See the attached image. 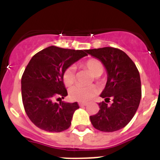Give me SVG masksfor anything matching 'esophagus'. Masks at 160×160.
Segmentation results:
<instances>
[{
    "label": "esophagus",
    "mask_w": 160,
    "mask_h": 160,
    "mask_svg": "<svg viewBox=\"0 0 160 160\" xmlns=\"http://www.w3.org/2000/svg\"><path fill=\"white\" fill-rule=\"evenodd\" d=\"M79 105H80V107H82V106H85V105H87V103H86V102H79Z\"/></svg>",
    "instance_id": "34e87169"
}]
</instances>
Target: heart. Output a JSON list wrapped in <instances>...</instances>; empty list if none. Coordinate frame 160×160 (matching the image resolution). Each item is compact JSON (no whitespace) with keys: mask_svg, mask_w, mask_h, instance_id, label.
<instances>
[{"mask_svg":"<svg viewBox=\"0 0 160 160\" xmlns=\"http://www.w3.org/2000/svg\"><path fill=\"white\" fill-rule=\"evenodd\" d=\"M82 67L88 70L93 77H98L103 72V65L98 59H89L81 64ZM62 80L66 87L72 85L75 81V72L72 67H68L62 73ZM97 93V89L95 86L80 87L74 86L69 90V98L74 101L84 102L90 100Z\"/></svg>","mask_w":160,"mask_h":160,"instance_id":"heart-1","label":"heart"}]
</instances>
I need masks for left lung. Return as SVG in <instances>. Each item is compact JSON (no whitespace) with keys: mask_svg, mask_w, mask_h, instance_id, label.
I'll return each instance as SVG.
<instances>
[{"mask_svg":"<svg viewBox=\"0 0 160 160\" xmlns=\"http://www.w3.org/2000/svg\"><path fill=\"white\" fill-rule=\"evenodd\" d=\"M99 59L108 72V81L100 96L105 102L99 103L100 110L90 116L95 128L105 132L123 128L136 114L141 99V81L136 64L119 48L104 47L86 50ZM112 103L108 105L110 99Z\"/></svg>","mask_w":160,"mask_h":160,"instance_id":"1","label":"left lung"}]
</instances>
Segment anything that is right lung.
<instances>
[{
    "instance_id": "1",
    "label": "right lung",
    "mask_w": 160,
    "mask_h": 160,
    "mask_svg": "<svg viewBox=\"0 0 160 160\" xmlns=\"http://www.w3.org/2000/svg\"><path fill=\"white\" fill-rule=\"evenodd\" d=\"M85 56L86 50L50 46L32 57L21 77V96L24 111L37 128L49 132L69 128L78 103L55 100L68 96L62 80L64 70Z\"/></svg>"
}]
</instances>
